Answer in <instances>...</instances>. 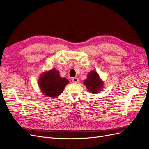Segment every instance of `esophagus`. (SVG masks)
<instances>
[{
	"label": "esophagus",
	"mask_w": 149,
	"mask_h": 149,
	"mask_svg": "<svg viewBox=\"0 0 149 149\" xmlns=\"http://www.w3.org/2000/svg\"><path fill=\"white\" fill-rule=\"evenodd\" d=\"M72 82L73 83H78L79 82V78H73V79H72Z\"/></svg>",
	"instance_id": "1"
}]
</instances>
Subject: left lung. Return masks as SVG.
Instances as JSON below:
<instances>
[{
    "instance_id": "1",
    "label": "left lung",
    "mask_w": 149,
    "mask_h": 149,
    "mask_svg": "<svg viewBox=\"0 0 149 149\" xmlns=\"http://www.w3.org/2000/svg\"><path fill=\"white\" fill-rule=\"evenodd\" d=\"M87 78L84 80L83 83L88 91L93 94L100 93L104 86V81L96 71L92 70L87 75Z\"/></svg>"
}]
</instances>
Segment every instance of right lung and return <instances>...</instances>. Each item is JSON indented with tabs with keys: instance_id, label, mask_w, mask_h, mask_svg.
I'll list each match as a JSON object with an SVG mask.
<instances>
[{
	"instance_id": "1",
	"label": "right lung",
	"mask_w": 149,
	"mask_h": 149,
	"mask_svg": "<svg viewBox=\"0 0 149 149\" xmlns=\"http://www.w3.org/2000/svg\"><path fill=\"white\" fill-rule=\"evenodd\" d=\"M69 81L65 78H61L59 71L52 69L44 72L40 76L38 86L43 95L46 97H58L63 93Z\"/></svg>"
}]
</instances>
